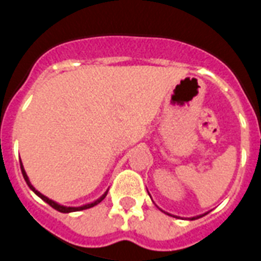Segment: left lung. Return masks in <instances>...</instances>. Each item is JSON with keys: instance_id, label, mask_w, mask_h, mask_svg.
<instances>
[{"instance_id": "obj_1", "label": "left lung", "mask_w": 261, "mask_h": 261, "mask_svg": "<svg viewBox=\"0 0 261 261\" xmlns=\"http://www.w3.org/2000/svg\"><path fill=\"white\" fill-rule=\"evenodd\" d=\"M148 194H149V193H148ZM207 214V213H205ZM205 214H202V215H205ZM168 215H170V214H168ZM202 215H197V217H193V218H190L193 221V219H197V218H200V217H202Z\"/></svg>"}]
</instances>
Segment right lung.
Here are the masks:
<instances>
[{
    "label": "right lung",
    "mask_w": 261,
    "mask_h": 261,
    "mask_svg": "<svg viewBox=\"0 0 261 261\" xmlns=\"http://www.w3.org/2000/svg\"><path fill=\"white\" fill-rule=\"evenodd\" d=\"M20 170H22V175H23V179H25L26 185L29 186V189H31L32 192L35 193L36 196L40 197L43 201L47 202L48 205H51V207H53L54 210H57V211H60V213H64V214H67V213H75V211H82V210H86V208L95 207L96 204H99V202L102 201L105 197L108 196L109 190H106V192H105V194H102V196L99 197L97 200H95V201H92V202H88V204H84V205H80V207H67V205H61V204H59V202L53 201L51 198H48V197H46V196H44V194H42V193H40V192H37L36 189L33 187V185H32V183H31V180H29V177H28V175H26V172H25V169H23V165H22V162H20Z\"/></svg>",
    "instance_id": "obj_1"
}]
</instances>
